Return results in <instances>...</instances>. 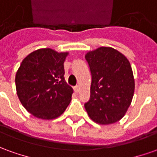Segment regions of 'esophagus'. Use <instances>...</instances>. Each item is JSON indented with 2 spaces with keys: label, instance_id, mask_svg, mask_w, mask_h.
Instances as JSON below:
<instances>
[{
  "label": "esophagus",
  "instance_id": "obj_1",
  "mask_svg": "<svg viewBox=\"0 0 157 157\" xmlns=\"http://www.w3.org/2000/svg\"><path fill=\"white\" fill-rule=\"evenodd\" d=\"M79 89H80V88H79V86H78V85H77V86L74 87V91H75L76 93H78V91H79Z\"/></svg>",
  "mask_w": 157,
  "mask_h": 157
}]
</instances>
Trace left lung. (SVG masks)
Returning <instances> with one entry per match:
<instances>
[{
  "label": "left lung",
  "instance_id": "8db88e82",
  "mask_svg": "<svg viewBox=\"0 0 157 157\" xmlns=\"http://www.w3.org/2000/svg\"><path fill=\"white\" fill-rule=\"evenodd\" d=\"M91 72L90 98L85 104L93 121L110 125L124 117L134 94L135 81L129 60L111 47L86 53Z\"/></svg>",
  "mask_w": 157,
  "mask_h": 157
}]
</instances>
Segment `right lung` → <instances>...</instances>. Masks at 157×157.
<instances>
[{
    "label": "right lung",
    "mask_w": 157,
    "mask_h": 157,
    "mask_svg": "<svg viewBox=\"0 0 157 157\" xmlns=\"http://www.w3.org/2000/svg\"><path fill=\"white\" fill-rule=\"evenodd\" d=\"M68 52L39 48L22 60L15 76L16 91L24 108L33 116L54 120L64 113L73 90L65 80Z\"/></svg>",
    "instance_id": "1"
}]
</instances>
